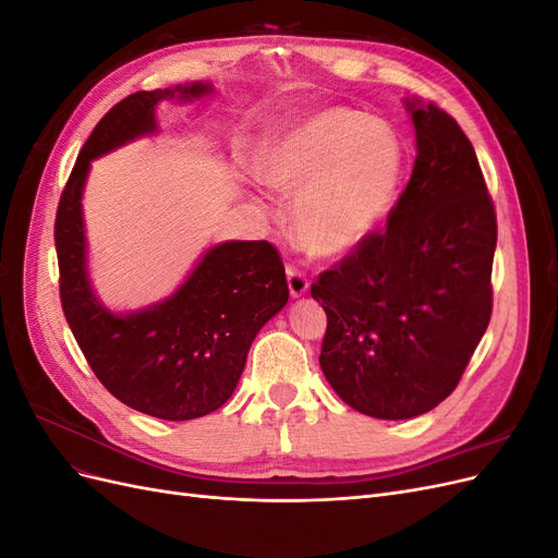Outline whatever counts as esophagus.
Returning <instances> with one entry per match:
<instances>
[{
    "label": "esophagus",
    "mask_w": 558,
    "mask_h": 558,
    "mask_svg": "<svg viewBox=\"0 0 558 558\" xmlns=\"http://www.w3.org/2000/svg\"><path fill=\"white\" fill-rule=\"evenodd\" d=\"M286 279H289V291H291V295L293 298H302V295H307V291H310V281H307V277L300 272V269H295V267H289L286 269Z\"/></svg>",
    "instance_id": "esophagus-1"
}]
</instances>
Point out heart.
<instances>
[{
  "instance_id": "obj_1",
  "label": "heart",
  "mask_w": 558,
  "mask_h": 558,
  "mask_svg": "<svg viewBox=\"0 0 558 558\" xmlns=\"http://www.w3.org/2000/svg\"><path fill=\"white\" fill-rule=\"evenodd\" d=\"M258 179L293 202V232L316 256H344L393 211L404 174L400 134L381 118L330 107L277 128L256 156Z\"/></svg>"
}]
</instances>
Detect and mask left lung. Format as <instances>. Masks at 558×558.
Wrapping results in <instances>:
<instances>
[{
	"mask_svg": "<svg viewBox=\"0 0 558 558\" xmlns=\"http://www.w3.org/2000/svg\"><path fill=\"white\" fill-rule=\"evenodd\" d=\"M416 158L384 232L312 286L328 316L320 369L349 408L414 418L459 384L492 318L496 211L449 113L404 97Z\"/></svg>",
	"mask_w": 558,
	"mask_h": 558,
	"instance_id": "left-lung-1",
	"label": "left lung"
}]
</instances>
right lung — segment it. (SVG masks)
<instances>
[{
    "label": "right lung",
    "instance_id": "obj_1",
    "mask_svg": "<svg viewBox=\"0 0 558 558\" xmlns=\"http://www.w3.org/2000/svg\"><path fill=\"white\" fill-rule=\"evenodd\" d=\"M209 95L211 83L195 81L118 102L83 144L56 216L62 310L83 356L113 398L165 421L205 416L228 402L251 342L289 302L283 263L267 242H218L170 295L113 312L90 281L83 191L93 160L158 132L162 99L185 105Z\"/></svg>",
    "mask_w": 558,
    "mask_h": 558
}]
</instances>
